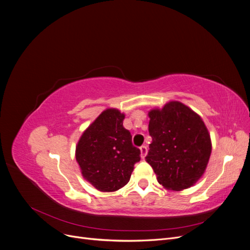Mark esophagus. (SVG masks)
Listing matches in <instances>:
<instances>
[{
  "label": "esophagus",
  "instance_id": "esophagus-1",
  "mask_svg": "<svg viewBox=\"0 0 250 250\" xmlns=\"http://www.w3.org/2000/svg\"><path fill=\"white\" fill-rule=\"evenodd\" d=\"M140 150H141V157L144 158V157L146 156V154H147V147L146 146H142L140 148Z\"/></svg>",
  "mask_w": 250,
  "mask_h": 250
}]
</instances>
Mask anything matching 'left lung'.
Instances as JSON below:
<instances>
[{
  "label": "left lung",
  "instance_id": "left-lung-1",
  "mask_svg": "<svg viewBox=\"0 0 250 250\" xmlns=\"http://www.w3.org/2000/svg\"><path fill=\"white\" fill-rule=\"evenodd\" d=\"M149 145L146 162L157 181L168 190L192 187L206 171L211 143L201 118L185 104L172 101L149 112Z\"/></svg>",
  "mask_w": 250,
  "mask_h": 250
}]
</instances>
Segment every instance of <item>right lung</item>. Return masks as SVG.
Wrapping results in <instances>:
<instances>
[{
	"instance_id": "add662e5",
	"label": "right lung",
	"mask_w": 250,
	"mask_h": 250,
	"mask_svg": "<svg viewBox=\"0 0 250 250\" xmlns=\"http://www.w3.org/2000/svg\"><path fill=\"white\" fill-rule=\"evenodd\" d=\"M125 116L118 109L104 110L83 132L76 147L81 173L97 190L113 192L127 185L141 150L132 145Z\"/></svg>"
}]
</instances>
